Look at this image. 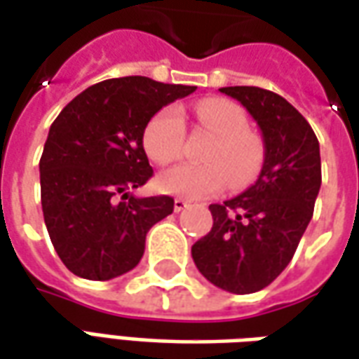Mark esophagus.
Masks as SVG:
<instances>
[{"label":"esophagus","instance_id":"1","mask_svg":"<svg viewBox=\"0 0 359 359\" xmlns=\"http://www.w3.org/2000/svg\"><path fill=\"white\" fill-rule=\"evenodd\" d=\"M187 207H189V203H187L185 199H182V197H175L174 199V211L175 212L184 211V209H187Z\"/></svg>","mask_w":359,"mask_h":359}]
</instances>
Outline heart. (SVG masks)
Here are the masks:
<instances>
[{"label":"heart","instance_id":"b5f03b06","mask_svg":"<svg viewBox=\"0 0 359 359\" xmlns=\"http://www.w3.org/2000/svg\"><path fill=\"white\" fill-rule=\"evenodd\" d=\"M199 125L215 133L203 150L201 164H180L158 175V189L185 199H205L226 185L242 187L256 175L262 160L258 138L248 130V118L229 100H203L195 105ZM185 118L177 105L154 113L142 130V147L156 164H170L184 152Z\"/></svg>","mask_w":359,"mask_h":359}]
</instances>
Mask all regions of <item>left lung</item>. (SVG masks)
<instances>
[{
    "mask_svg": "<svg viewBox=\"0 0 359 359\" xmlns=\"http://www.w3.org/2000/svg\"><path fill=\"white\" fill-rule=\"evenodd\" d=\"M221 91L258 123L264 164L244 194L209 205L211 231L191 256L212 285L246 295L268 287L297 250L320 189V150L307 118L278 93L254 86Z\"/></svg>",
    "mask_w": 359,
    "mask_h": 359,
    "instance_id": "obj_1",
    "label": "left lung"
}]
</instances>
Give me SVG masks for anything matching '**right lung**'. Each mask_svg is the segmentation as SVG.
Listing matches in <instances>:
<instances>
[{"label": "right lung", "mask_w": 359, "mask_h": 359, "mask_svg": "<svg viewBox=\"0 0 359 359\" xmlns=\"http://www.w3.org/2000/svg\"><path fill=\"white\" fill-rule=\"evenodd\" d=\"M194 86L144 76L91 86L54 118L41 156V201L52 246L83 279L127 273L144 254L147 232L174 211L168 195L128 191L152 177L142 147L150 117Z\"/></svg>", "instance_id": "1"}]
</instances>
